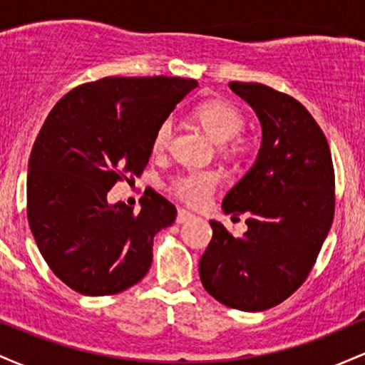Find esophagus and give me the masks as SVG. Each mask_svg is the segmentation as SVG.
Masks as SVG:
<instances>
[{
	"label": "esophagus",
	"mask_w": 365,
	"mask_h": 365,
	"mask_svg": "<svg viewBox=\"0 0 365 365\" xmlns=\"http://www.w3.org/2000/svg\"><path fill=\"white\" fill-rule=\"evenodd\" d=\"M192 217H194V215H192V212L185 211V209H178V215H177V223L178 225L187 223V221H190Z\"/></svg>",
	"instance_id": "obj_1"
}]
</instances>
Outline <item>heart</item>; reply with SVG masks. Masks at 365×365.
<instances>
[{
	"instance_id": "1",
	"label": "heart",
	"mask_w": 365,
	"mask_h": 365,
	"mask_svg": "<svg viewBox=\"0 0 365 365\" xmlns=\"http://www.w3.org/2000/svg\"><path fill=\"white\" fill-rule=\"evenodd\" d=\"M195 120L199 121L204 132L217 144L235 139L233 149L244 150L247 148L245 140L240 139V132L245 127V118L237 106L232 103L221 101V99H211L195 108ZM173 133V121L170 118L159 125L153 139L154 153H163L168 148V142ZM220 185V175L207 170H190L180 175L171 183V190L183 202L190 206H200L204 204L212 192Z\"/></svg>"
}]
</instances>
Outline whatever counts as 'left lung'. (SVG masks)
Segmentation results:
<instances>
[{"label":"left lung","instance_id":"8db88e82","mask_svg":"<svg viewBox=\"0 0 365 365\" xmlns=\"http://www.w3.org/2000/svg\"><path fill=\"white\" fill-rule=\"evenodd\" d=\"M262 128L252 168L223 199L226 215H247L233 237L209 221L212 238L199 262L200 282L226 307L259 312L287 300L311 273L334 216L328 140L292 96L262 83L230 82Z\"/></svg>","mask_w":365,"mask_h":365}]
</instances>
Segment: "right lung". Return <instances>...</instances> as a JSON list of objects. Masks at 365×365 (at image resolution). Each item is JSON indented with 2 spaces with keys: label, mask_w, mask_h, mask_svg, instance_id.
Returning a JSON list of instances; mask_svg holds the SVG:
<instances>
[{
  "label": "right lung",
  "mask_w": 365,
  "mask_h": 365,
  "mask_svg": "<svg viewBox=\"0 0 365 365\" xmlns=\"http://www.w3.org/2000/svg\"><path fill=\"white\" fill-rule=\"evenodd\" d=\"M195 87L194 78L106 77L75 87L48 115L29 159L27 217L44 261L72 290L113 295L149 271L154 235L177 209L150 192L135 215L108 192L144 171L158 127Z\"/></svg>",
  "instance_id": "add662e5"
}]
</instances>
